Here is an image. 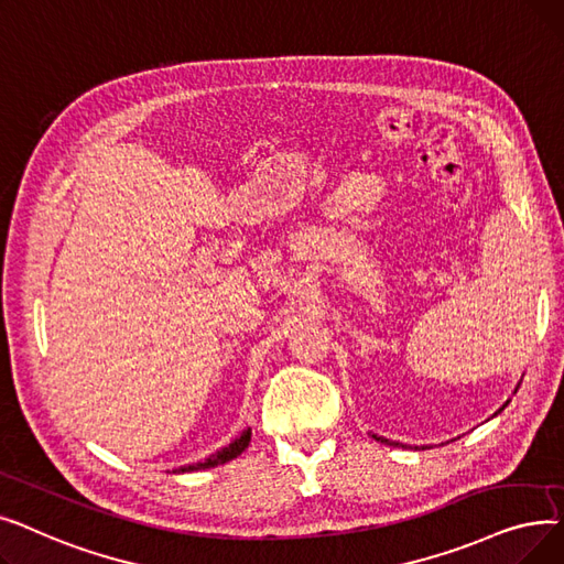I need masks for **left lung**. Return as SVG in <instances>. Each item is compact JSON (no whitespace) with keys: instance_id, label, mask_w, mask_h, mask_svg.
<instances>
[{"instance_id":"1","label":"left lung","mask_w":564,"mask_h":564,"mask_svg":"<svg viewBox=\"0 0 564 564\" xmlns=\"http://www.w3.org/2000/svg\"><path fill=\"white\" fill-rule=\"evenodd\" d=\"M514 392H517V390H514ZM505 406H507V404H505ZM505 406H502V409H505ZM502 409H500V411H502ZM500 411H498V413H500ZM371 438H373V441H379V443H386V445H392V447H406L404 443H394V441H388V438L377 436V434H371ZM415 449H417V447H415Z\"/></svg>"}]
</instances>
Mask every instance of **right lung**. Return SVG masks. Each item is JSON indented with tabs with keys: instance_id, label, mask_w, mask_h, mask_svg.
I'll return each instance as SVG.
<instances>
[{
	"instance_id": "right-lung-1",
	"label": "right lung",
	"mask_w": 564,
	"mask_h": 564,
	"mask_svg": "<svg viewBox=\"0 0 564 564\" xmlns=\"http://www.w3.org/2000/svg\"><path fill=\"white\" fill-rule=\"evenodd\" d=\"M250 438H252V429L248 426L243 434H240L238 438H234L227 447H223V449H218V452H213L208 459H204V462H197V464H187V466H181V468H176L174 473H193V470H206V468H216V466H220V464H227V462H231V459H236L240 452H243L248 445H250Z\"/></svg>"
}]
</instances>
